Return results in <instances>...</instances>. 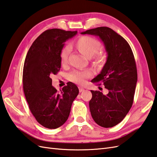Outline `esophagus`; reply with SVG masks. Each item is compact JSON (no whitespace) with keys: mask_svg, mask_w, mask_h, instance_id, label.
<instances>
[{"mask_svg":"<svg viewBox=\"0 0 157 157\" xmlns=\"http://www.w3.org/2000/svg\"><path fill=\"white\" fill-rule=\"evenodd\" d=\"M79 91L80 93H82V92L85 91V89H84V88L82 87H79Z\"/></svg>","mask_w":157,"mask_h":157,"instance_id":"obj_1","label":"esophagus"}]
</instances>
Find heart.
Returning <instances> with one entry per match:
<instances>
[{
  "instance_id": "heart-1",
  "label": "heart",
  "mask_w": 157,
  "mask_h": 157,
  "mask_svg": "<svg viewBox=\"0 0 157 157\" xmlns=\"http://www.w3.org/2000/svg\"><path fill=\"white\" fill-rule=\"evenodd\" d=\"M74 46L87 58L90 59L94 56L93 62L95 66L101 67L105 63V56L98 53L101 50V44L95 38L87 36H81L74 42ZM69 49L67 48H63L59 54L60 62L62 65L67 63ZM91 76V73L89 71H74L69 75V78L74 83L83 84L86 82V80Z\"/></svg>"
}]
</instances>
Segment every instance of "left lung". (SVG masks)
<instances>
[{"instance_id":"8db88e82","label":"left lung","mask_w":157,"mask_h":157,"mask_svg":"<svg viewBox=\"0 0 157 157\" xmlns=\"http://www.w3.org/2000/svg\"><path fill=\"white\" fill-rule=\"evenodd\" d=\"M81 34L97 36L105 46L106 63L91 82L103 83L109 92L104 95L99 91L91 90L89 105L96 123L105 128L114 127L124 118L133 103L137 82L133 53L126 40L110 28L98 27Z\"/></svg>"}]
</instances>
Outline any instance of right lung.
<instances>
[{"label": "right lung", "instance_id": "obj_1", "mask_svg": "<svg viewBox=\"0 0 157 157\" xmlns=\"http://www.w3.org/2000/svg\"><path fill=\"white\" fill-rule=\"evenodd\" d=\"M77 31L53 29L34 40L26 56L23 68V90L29 109L37 121L48 128H58L68 119L78 87L70 82L61 91L52 86L51 76L61 67L59 54L66 40Z\"/></svg>", "mask_w": 157, "mask_h": 157}]
</instances>
